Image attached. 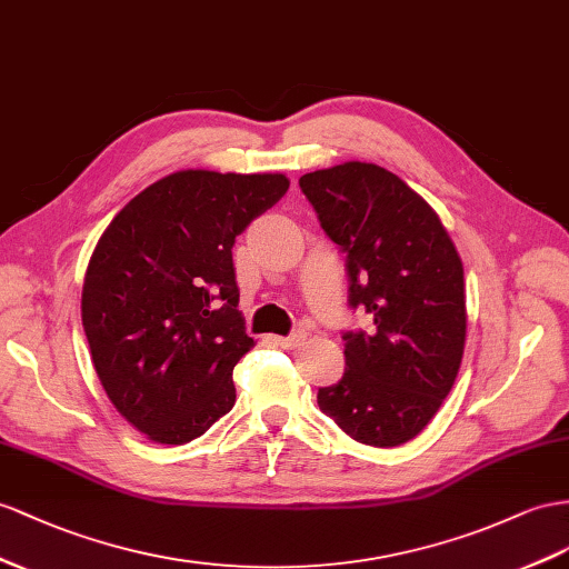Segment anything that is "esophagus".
Listing matches in <instances>:
<instances>
[{"label":"esophagus","instance_id":"obj_1","mask_svg":"<svg viewBox=\"0 0 569 569\" xmlns=\"http://www.w3.org/2000/svg\"><path fill=\"white\" fill-rule=\"evenodd\" d=\"M302 341H305V331L302 329H296L293 333H288V337L276 339V343H279L281 348H298Z\"/></svg>","mask_w":569,"mask_h":569}]
</instances>
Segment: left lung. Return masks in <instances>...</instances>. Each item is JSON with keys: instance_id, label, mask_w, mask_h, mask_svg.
I'll return each instance as SVG.
<instances>
[{"instance_id": "8db88e82", "label": "left lung", "mask_w": 569, "mask_h": 569, "mask_svg": "<svg viewBox=\"0 0 569 569\" xmlns=\"http://www.w3.org/2000/svg\"><path fill=\"white\" fill-rule=\"evenodd\" d=\"M319 226L341 247L348 302L372 319L346 331V370L317 403L348 437L399 447L440 411L466 341L463 267L440 216L395 172L348 163L300 178Z\"/></svg>"}]
</instances>
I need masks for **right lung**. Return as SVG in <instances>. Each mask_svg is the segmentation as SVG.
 <instances>
[{
  "instance_id": "1",
  "label": "right lung",
  "mask_w": 569,
  "mask_h": 569,
  "mask_svg": "<svg viewBox=\"0 0 569 569\" xmlns=\"http://www.w3.org/2000/svg\"><path fill=\"white\" fill-rule=\"evenodd\" d=\"M288 184L281 172L180 170L100 236L83 331L108 399L149 440L192 442L236 403L232 368L254 341L238 310L232 244Z\"/></svg>"
}]
</instances>
